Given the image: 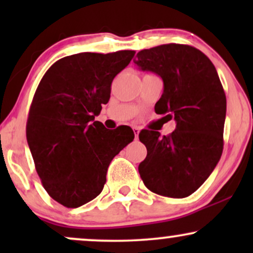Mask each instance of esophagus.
I'll list each match as a JSON object with an SVG mask.
<instances>
[{"mask_svg": "<svg viewBox=\"0 0 253 253\" xmlns=\"http://www.w3.org/2000/svg\"><path fill=\"white\" fill-rule=\"evenodd\" d=\"M139 132H140V129H139L138 127H133V133H134L135 139H138V136H139Z\"/></svg>", "mask_w": 253, "mask_h": 253, "instance_id": "1", "label": "esophagus"}]
</instances>
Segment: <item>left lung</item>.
I'll use <instances>...</instances> for the list:
<instances>
[{"label": "left lung", "instance_id": "left-lung-1", "mask_svg": "<svg viewBox=\"0 0 253 253\" xmlns=\"http://www.w3.org/2000/svg\"><path fill=\"white\" fill-rule=\"evenodd\" d=\"M133 62L163 80V94L155 110L176 121L169 135L149 129L139 133L147 150L138 168L141 179L158 195L189 196L210 177L222 155L226 96L215 66L200 50L181 43L143 50Z\"/></svg>", "mask_w": 253, "mask_h": 253}]
</instances>
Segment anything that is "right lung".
Wrapping results in <instances>:
<instances>
[{"mask_svg":"<svg viewBox=\"0 0 253 253\" xmlns=\"http://www.w3.org/2000/svg\"><path fill=\"white\" fill-rule=\"evenodd\" d=\"M134 51L72 54L57 60L38 85L28 114L27 143L38 175L54 201L77 208L103 189L112 159L134 139L133 129H107L95 117Z\"/></svg>","mask_w":253,"mask_h":253,"instance_id":"add662e5","label":"right lung"}]
</instances>
